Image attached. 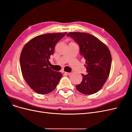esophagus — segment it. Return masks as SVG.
I'll list each match as a JSON object with an SVG mask.
<instances>
[{
    "label": "esophagus",
    "mask_w": 132,
    "mask_h": 132,
    "mask_svg": "<svg viewBox=\"0 0 132 132\" xmlns=\"http://www.w3.org/2000/svg\"><path fill=\"white\" fill-rule=\"evenodd\" d=\"M65 75H70V72H64Z\"/></svg>",
    "instance_id": "1"
}]
</instances>
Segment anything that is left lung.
<instances>
[{
	"label": "left lung",
	"mask_w": 132,
	"mask_h": 132,
	"mask_svg": "<svg viewBox=\"0 0 132 132\" xmlns=\"http://www.w3.org/2000/svg\"><path fill=\"white\" fill-rule=\"evenodd\" d=\"M78 44L81 55L86 60L88 73L82 74V80L77 90L84 94H92L101 89L109 76L111 66V53L106 45L94 36L80 32L67 35Z\"/></svg>",
	"instance_id": "8db88e82"
}]
</instances>
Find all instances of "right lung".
<instances>
[{
	"label": "right lung",
	"mask_w": 132,
	"mask_h": 132,
	"mask_svg": "<svg viewBox=\"0 0 132 132\" xmlns=\"http://www.w3.org/2000/svg\"><path fill=\"white\" fill-rule=\"evenodd\" d=\"M65 33H47L38 35L26 44L20 55L23 77L29 87L38 94H45L56 88L62 74L48 65V59L54 46Z\"/></svg>",
	"instance_id": "add662e5"
}]
</instances>
